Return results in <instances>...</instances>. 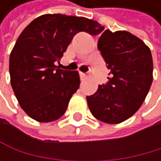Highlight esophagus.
I'll return each mask as SVG.
<instances>
[{"mask_svg": "<svg viewBox=\"0 0 161 161\" xmlns=\"http://www.w3.org/2000/svg\"><path fill=\"white\" fill-rule=\"evenodd\" d=\"M80 77H81L82 80H84V79L87 77V74H85V73H83V72H80Z\"/></svg>", "mask_w": 161, "mask_h": 161, "instance_id": "obj_1", "label": "esophagus"}]
</instances>
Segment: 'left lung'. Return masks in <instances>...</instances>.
Wrapping results in <instances>:
<instances>
[{
  "label": "left lung",
  "instance_id": "obj_1",
  "mask_svg": "<svg viewBox=\"0 0 161 161\" xmlns=\"http://www.w3.org/2000/svg\"><path fill=\"white\" fill-rule=\"evenodd\" d=\"M97 48L110 69L106 85H98L87 97L91 113L107 124H120L135 114L145 100L153 82L150 48L126 31L106 30Z\"/></svg>",
  "mask_w": 161,
  "mask_h": 161
}]
</instances>
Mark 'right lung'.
<instances>
[{
    "label": "right lung",
    "instance_id": "1",
    "mask_svg": "<svg viewBox=\"0 0 161 161\" xmlns=\"http://www.w3.org/2000/svg\"><path fill=\"white\" fill-rule=\"evenodd\" d=\"M97 21L64 14H44L31 22L18 37L9 57L10 83L21 108L31 118L49 123L60 119L79 88L78 71L57 67L79 32L97 36Z\"/></svg>",
    "mask_w": 161,
    "mask_h": 161
}]
</instances>
